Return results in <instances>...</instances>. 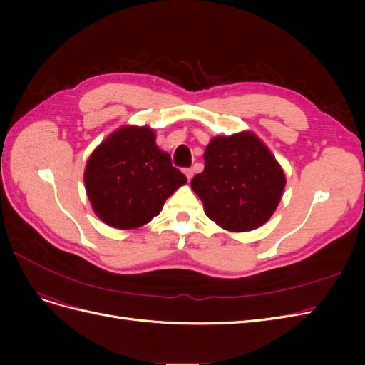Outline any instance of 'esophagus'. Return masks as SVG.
<instances>
[{
    "label": "esophagus",
    "instance_id": "obj_1",
    "mask_svg": "<svg viewBox=\"0 0 365 365\" xmlns=\"http://www.w3.org/2000/svg\"><path fill=\"white\" fill-rule=\"evenodd\" d=\"M184 173H185V176H187V180H192V176H193V169H190V168H187V169H184Z\"/></svg>",
    "mask_w": 365,
    "mask_h": 365
}]
</instances>
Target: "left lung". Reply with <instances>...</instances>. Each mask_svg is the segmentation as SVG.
Here are the masks:
<instances>
[{
  "label": "left lung",
  "mask_w": 365,
  "mask_h": 365,
  "mask_svg": "<svg viewBox=\"0 0 365 365\" xmlns=\"http://www.w3.org/2000/svg\"><path fill=\"white\" fill-rule=\"evenodd\" d=\"M205 168L190 185L205 215L230 231L263 225L277 208L284 173L268 148L250 132L216 137L205 149Z\"/></svg>",
  "instance_id": "8db88e82"
}]
</instances>
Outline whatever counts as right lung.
<instances>
[{
	"label": "right lung",
	"instance_id": "1",
	"mask_svg": "<svg viewBox=\"0 0 365 365\" xmlns=\"http://www.w3.org/2000/svg\"><path fill=\"white\" fill-rule=\"evenodd\" d=\"M185 175L155 145L148 128H123L88 160L85 185L96 215L120 230L138 228L157 216Z\"/></svg>",
	"mask_w": 365,
	"mask_h": 365
}]
</instances>
